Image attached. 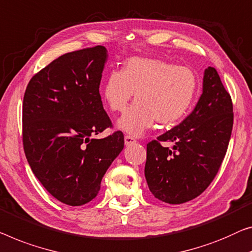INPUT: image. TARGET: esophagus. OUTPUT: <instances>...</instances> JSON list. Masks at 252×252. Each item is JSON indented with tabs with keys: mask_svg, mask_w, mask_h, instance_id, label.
Segmentation results:
<instances>
[{
	"mask_svg": "<svg viewBox=\"0 0 252 252\" xmlns=\"http://www.w3.org/2000/svg\"><path fill=\"white\" fill-rule=\"evenodd\" d=\"M136 142V139H134L132 136H129V134H126V136L125 137V144L126 146H130L132 145Z\"/></svg>",
	"mask_w": 252,
	"mask_h": 252,
	"instance_id": "esophagus-1",
	"label": "esophagus"
}]
</instances>
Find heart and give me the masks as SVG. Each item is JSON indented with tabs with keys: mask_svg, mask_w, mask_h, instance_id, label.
<instances>
[{
	"mask_svg": "<svg viewBox=\"0 0 252 252\" xmlns=\"http://www.w3.org/2000/svg\"><path fill=\"white\" fill-rule=\"evenodd\" d=\"M198 77L192 69L158 58H132L121 72L112 71L103 86V97L113 112H123L132 99L137 102L119 120V127L139 136L153 126L181 120L196 98Z\"/></svg>",
	"mask_w": 252,
	"mask_h": 252,
	"instance_id": "heart-1",
	"label": "heart"
}]
</instances>
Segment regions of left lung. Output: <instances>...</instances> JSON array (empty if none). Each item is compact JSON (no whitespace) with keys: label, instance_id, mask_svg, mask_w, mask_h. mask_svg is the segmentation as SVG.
<instances>
[{"label":"left lung","instance_id":"1","mask_svg":"<svg viewBox=\"0 0 252 252\" xmlns=\"http://www.w3.org/2000/svg\"><path fill=\"white\" fill-rule=\"evenodd\" d=\"M233 118L231 95L217 71L208 66L192 113L147 144L145 176L155 198L178 205L207 189L226 154ZM163 142L174 146L167 148Z\"/></svg>","mask_w":252,"mask_h":252}]
</instances>
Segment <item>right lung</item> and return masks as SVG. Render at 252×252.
Returning a JSON list of instances; mask_svg holds the SVG:
<instances>
[{"label":"right lung","mask_w":252,"mask_h":252,"mask_svg":"<svg viewBox=\"0 0 252 252\" xmlns=\"http://www.w3.org/2000/svg\"><path fill=\"white\" fill-rule=\"evenodd\" d=\"M107 51L88 47L63 54L30 79L22 104L27 160L52 196L69 206L93 200L107 168L125 147L99 95Z\"/></svg>","instance_id":"add662e5"}]
</instances>
